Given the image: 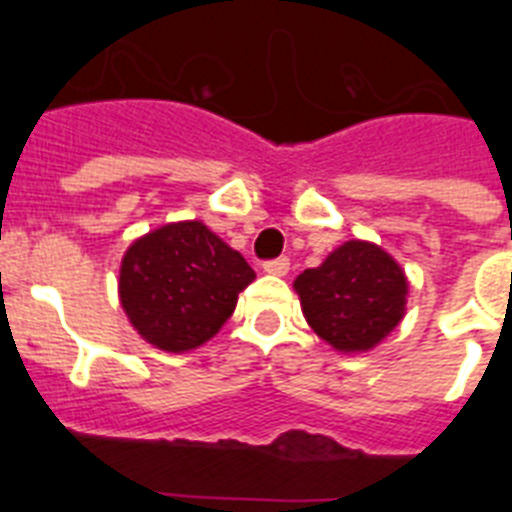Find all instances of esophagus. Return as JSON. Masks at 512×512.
<instances>
[{"instance_id":"esophagus-1","label":"esophagus","mask_w":512,"mask_h":512,"mask_svg":"<svg viewBox=\"0 0 512 512\" xmlns=\"http://www.w3.org/2000/svg\"><path fill=\"white\" fill-rule=\"evenodd\" d=\"M264 271L266 274H274V277H284L289 271V259L287 256H279V259L264 261Z\"/></svg>"}]
</instances>
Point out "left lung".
Wrapping results in <instances>:
<instances>
[{"label": "left lung", "mask_w": 512, "mask_h": 512, "mask_svg": "<svg viewBox=\"0 0 512 512\" xmlns=\"http://www.w3.org/2000/svg\"><path fill=\"white\" fill-rule=\"evenodd\" d=\"M310 328L338 351L377 346L402 320L408 282L390 253L348 241L295 279Z\"/></svg>", "instance_id": "1"}]
</instances>
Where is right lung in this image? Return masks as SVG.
<instances>
[{
  "mask_svg": "<svg viewBox=\"0 0 512 512\" xmlns=\"http://www.w3.org/2000/svg\"><path fill=\"white\" fill-rule=\"evenodd\" d=\"M256 279L241 253L200 220L164 225L128 248L120 302L140 336L182 354L210 341L233 315L238 292Z\"/></svg>",
  "mask_w": 512,
  "mask_h": 512,
  "instance_id": "right-lung-1",
  "label": "right lung"
}]
</instances>
